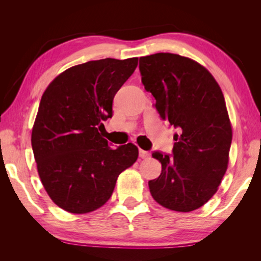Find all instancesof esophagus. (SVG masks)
<instances>
[{
    "label": "esophagus",
    "instance_id": "esophagus-1",
    "mask_svg": "<svg viewBox=\"0 0 261 261\" xmlns=\"http://www.w3.org/2000/svg\"><path fill=\"white\" fill-rule=\"evenodd\" d=\"M139 156L141 158V159H147V158H149V153L147 151H145V150L139 149Z\"/></svg>",
    "mask_w": 261,
    "mask_h": 261
}]
</instances>
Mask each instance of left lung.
<instances>
[{
	"label": "left lung",
	"mask_w": 261,
	"mask_h": 261,
	"mask_svg": "<svg viewBox=\"0 0 261 261\" xmlns=\"http://www.w3.org/2000/svg\"><path fill=\"white\" fill-rule=\"evenodd\" d=\"M139 70L161 118L177 128L172 155L152 153L162 171L149 180L150 193L170 210L198 209L217 193L227 169L232 126L222 90L207 68L178 54L140 58Z\"/></svg>",
	"instance_id": "1"
}]
</instances>
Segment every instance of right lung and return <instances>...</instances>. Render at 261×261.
<instances>
[{"label":"right lung","mask_w":261,"mask_h":261,"mask_svg":"<svg viewBox=\"0 0 261 261\" xmlns=\"http://www.w3.org/2000/svg\"><path fill=\"white\" fill-rule=\"evenodd\" d=\"M137 64L138 58L89 61L55 77L42 94L31 146L44 189L67 212L103 206L118 175L137 160L135 145L112 149L101 133L115 93Z\"/></svg>","instance_id":"obj_1"}]
</instances>
